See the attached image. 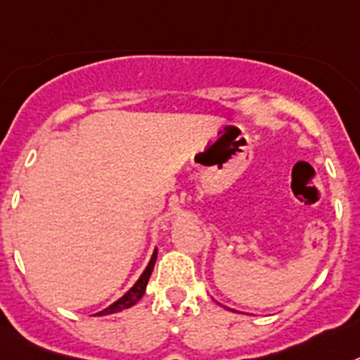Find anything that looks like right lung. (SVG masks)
<instances>
[{"label":"right lung","instance_id":"add662e5","mask_svg":"<svg viewBox=\"0 0 360 360\" xmlns=\"http://www.w3.org/2000/svg\"><path fill=\"white\" fill-rule=\"evenodd\" d=\"M156 255H158V250L153 252V257H150V261H148V265L145 266V270L141 272V276L138 278V281L130 287L127 292L121 296L120 300H115L114 304L108 305L106 309H103V311H99L97 313V316H105V314H114V313H120V311H124V309L132 307V305H136L139 302V300L143 298L145 290H147V283H148V278H150V274H153V269H154V263H156Z\"/></svg>","mask_w":360,"mask_h":360}]
</instances>
